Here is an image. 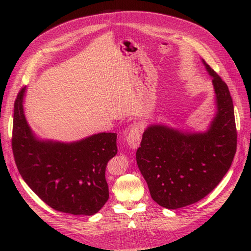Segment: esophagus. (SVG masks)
<instances>
[{
	"label": "esophagus",
	"instance_id": "1",
	"mask_svg": "<svg viewBox=\"0 0 251 251\" xmlns=\"http://www.w3.org/2000/svg\"><path fill=\"white\" fill-rule=\"evenodd\" d=\"M127 144L129 145V147L131 149H137L140 146V142H141V130L139 125L134 124L131 128V130L129 131L127 137Z\"/></svg>",
	"mask_w": 251,
	"mask_h": 251
}]
</instances>
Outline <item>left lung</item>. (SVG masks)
I'll return each instance as SVG.
<instances>
[{
	"label": "left lung",
	"mask_w": 251,
	"mask_h": 251,
	"mask_svg": "<svg viewBox=\"0 0 251 251\" xmlns=\"http://www.w3.org/2000/svg\"><path fill=\"white\" fill-rule=\"evenodd\" d=\"M212 77L217 114L205 132H183L150 125L136 152L138 168L152 199L176 209L195 203L216 188L229 170L236 152L233 103L226 83L203 59Z\"/></svg>",
	"instance_id": "8db88e82"
}]
</instances>
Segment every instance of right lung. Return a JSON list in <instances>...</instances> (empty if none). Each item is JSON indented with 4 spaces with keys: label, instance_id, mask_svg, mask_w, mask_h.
<instances>
[{
    "label": "right lung",
    "instance_id": "add662e5",
    "mask_svg": "<svg viewBox=\"0 0 251 251\" xmlns=\"http://www.w3.org/2000/svg\"><path fill=\"white\" fill-rule=\"evenodd\" d=\"M25 92V86L15 101L12 139L22 177L53 209L92 216L109 199L105 170L117 154V134L98 133L71 143L40 140L24 113Z\"/></svg>",
    "mask_w": 251,
    "mask_h": 251
}]
</instances>
